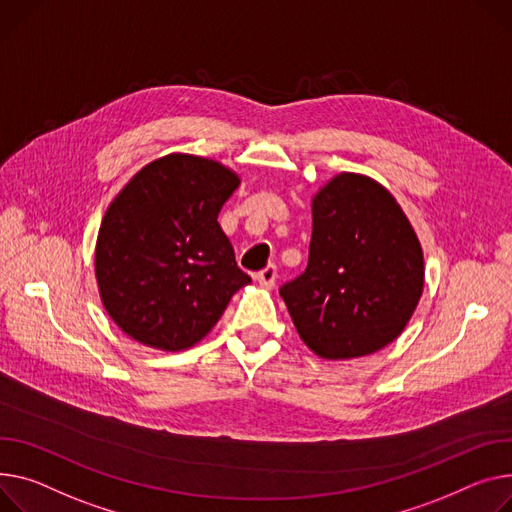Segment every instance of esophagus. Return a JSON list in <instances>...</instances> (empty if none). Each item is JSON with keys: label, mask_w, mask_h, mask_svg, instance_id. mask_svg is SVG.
<instances>
[{"label": "esophagus", "mask_w": 512, "mask_h": 512, "mask_svg": "<svg viewBox=\"0 0 512 512\" xmlns=\"http://www.w3.org/2000/svg\"><path fill=\"white\" fill-rule=\"evenodd\" d=\"M276 278H278V269L274 263H269L267 267H263L259 274L255 276V280L263 286V288H274L276 286Z\"/></svg>", "instance_id": "1"}]
</instances>
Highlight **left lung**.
<instances>
[{
    "mask_svg": "<svg viewBox=\"0 0 512 512\" xmlns=\"http://www.w3.org/2000/svg\"><path fill=\"white\" fill-rule=\"evenodd\" d=\"M422 290V247L395 197L356 173L325 183L313 197L309 265L280 288L302 342L327 360L379 352Z\"/></svg>",
    "mask_w": 512,
    "mask_h": 512,
    "instance_id": "obj_1",
    "label": "left lung"
}]
</instances>
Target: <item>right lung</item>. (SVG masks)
I'll return each mask as SVG.
<instances>
[{
  "mask_svg": "<svg viewBox=\"0 0 512 512\" xmlns=\"http://www.w3.org/2000/svg\"><path fill=\"white\" fill-rule=\"evenodd\" d=\"M238 185L216 160L168 154L111 201L96 238V282L109 317L135 342L164 352L195 346L251 282L218 224Z\"/></svg>",
  "mask_w": 512,
  "mask_h": 512,
  "instance_id": "obj_1",
  "label": "right lung"
}]
</instances>
